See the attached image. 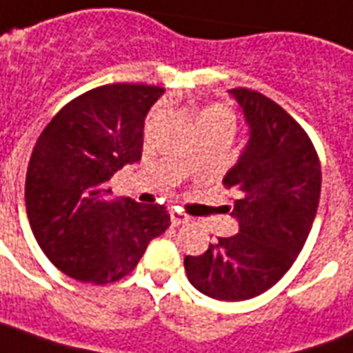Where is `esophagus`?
Wrapping results in <instances>:
<instances>
[{
  "mask_svg": "<svg viewBox=\"0 0 353 353\" xmlns=\"http://www.w3.org/2000/svg\"><path fill=\"white\" fill-rule=\"evenodd\" d=\"M169 216H171V222L174 226H181V224H186L190 221V216L186 212H181L179 209H171L169 211Z\"/></svg>",
  "mask_w": 353,
  "mask_h": 353,
  "instance_id": "esophagus-1",
  "label": "esophagus"
}]
</instances>
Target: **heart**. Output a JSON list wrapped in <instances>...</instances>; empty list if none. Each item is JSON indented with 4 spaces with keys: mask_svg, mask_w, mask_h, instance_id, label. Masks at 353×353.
<instances>
[{
    "mask_svg": "<svg viewBox=\"0 0 353 353\" xmlns=\"http://www.w3.org/2000/svg\"><path fill=\"white\" fill-rule=\"evenodd\" d=\"M203 127H221V129L232 131L234 129V117L224 106L214 104V106L205 108L197 116V129H203Z\"/></svg>",
    "mask_w": 353,
    "mask_h": 353,
    "instance_id": "b5f03b06",
    "label": "heart"
}]
</instances>
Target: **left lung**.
<instances>
[{"label":"left lung","instance_id":"left-lung-1","mask_svg":"<svg viewBox=\"0 0 353 353\" xmlns=\"http://www.w3.org/2000/svg\"><path fill=\"white\" fill-rule=\"evenodd\" d=\"M249 125V141L226 172L239 224L184 268L197 291L216 301H249L285 276L316 219L321 167L306 131L279 104L251 89H230Z\"/></svg>","mask_w":353,"mask_h":353}]
</instances>
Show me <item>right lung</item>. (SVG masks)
Returning a JSON list of instances; mask_svg holds the SVG:
<instances>
[{
  "mask_svg": "<svg viewBox=\"0 0 353 353\" xmlns=\"http://www.w3.org/2000/svg\"><path fill=\"white\" fill-rule=\"evenodd\" d=\"M156 85L114 83L68 102L39 134L26 172V212L47 259L66 276L112 283L169 228L163 205L108 199V181L142 156Z\"/></svg>",
  "mask_w": 353,
  "mask_h": 353,
  "instance_id": "obj_1",
  "label": "right lung"
}]
</instances>
